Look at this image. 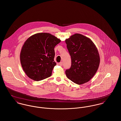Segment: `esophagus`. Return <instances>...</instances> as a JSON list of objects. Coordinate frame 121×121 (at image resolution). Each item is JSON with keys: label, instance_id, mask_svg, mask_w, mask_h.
<instances>
[{"label": "esophagus", "instance_id": "34e87169", "mask_svg": "<svg viewBox=\"0 0 121 121\" xmlns=\"http://www.w3.org/2000/svg\"><path fill=\"white\" fill-rule=\"evenodd\" d=\"M59 65H60V66H62L63 65V62H60L59 63Z\"/></svg>", "mask_w": 121, "mask_h": 121}]
</instances>
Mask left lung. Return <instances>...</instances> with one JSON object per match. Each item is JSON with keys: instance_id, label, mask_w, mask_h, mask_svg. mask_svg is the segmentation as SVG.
I'll return each mask as SVG.
<instances>
[{"instance_id": "left-lung-1", "label": "left lung", "mask_w": 121, "mask_h": 121, "mask_svg": "<svg viewBox=\"0 0 121 121\" xmlns=\"http://www.w3.org/2000/svg\"><path fill=\"white\" fill-rule=\"evenodd\" d=\"M71 58V66L65 71L68 79L81 85L92 78L98 69L100 59L97 48L91 39L75 34L65 40Z\"/></svg>"}]
</instances>
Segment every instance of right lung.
I'll return each instance as SVG.
<instances>
[{"label":"right lung","instance_id":"add662e5","mask_svg":"<svg viewBox=\"0 0 121 121\" xmlns=\"http://www.w3.org/2000/svg\"><path fill=\"white\" fill-rule=\"evenodd\" d=\"M60 41L54 35L46 33L36 34L26 39L21 50L20 60L28 77L39 81L51 76L56 65L54 48Z\"/></svg>","mask_w":121,"mask_h":121}]
</instances>
